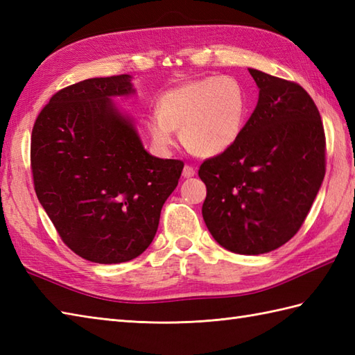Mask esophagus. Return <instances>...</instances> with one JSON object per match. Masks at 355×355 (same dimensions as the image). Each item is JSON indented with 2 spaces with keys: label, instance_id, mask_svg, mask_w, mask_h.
<instances>
[{
  "label": "esophagus",
  "instance_id": "esophagus-1",
  "mask_svg": "<svg viewBox=\"0 0 355 355\" xmlns=\"http://www.w3.org/2000/svg\"><path fill=\"white\" fill-rule=\"evenodd\" d=\"M193 175H195V169L192 168V166L186 164L184 168H183V177L184 178H189V177H193Z\"/></svg>",
  "mask_w": 355,
  "mask_h": 355
}]
</instances>
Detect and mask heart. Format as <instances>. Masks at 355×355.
Masks as SVG:
<instances>
[{
	"label": "heart",
	"mask_w": 355,
	"mask_h": 355,
	"mask_svg": "<svg viewBox=\"0 0 355 355\" xmlns=\"http://www.w3.org/2000/svg\"><path fill=\"white\" fill-rule=\"evenodd\" d=\"M248 99L244 87L232 76H207L184 82L158 97L157 114L146 128L158 148H169L173 131L183 145L201 157L230 149L244 130Z\"/></svg>",
	"instance_id": "heart-1"
}]
</instances>
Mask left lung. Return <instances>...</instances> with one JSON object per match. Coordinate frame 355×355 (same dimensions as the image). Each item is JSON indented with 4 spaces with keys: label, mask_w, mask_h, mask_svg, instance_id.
<instances>
[{
    "label": "left lung",
    "mask_w": 355,
    "mask_h": 355,
    "mask_svg": "<svg viewBox=\"0 0 355 355\" xmlns=\"http://www.w3.org/2000/svg\"><path fill=\"white\" fill-rule=\"evenodd\" d=\"M258 105L235 145L198 169L202 218L220 245L268 253L302 227L327 171V139L311 96L296 82L248 70Z\"/></svg>",
    "instance_id": "8db88e82"
}]
</instances>
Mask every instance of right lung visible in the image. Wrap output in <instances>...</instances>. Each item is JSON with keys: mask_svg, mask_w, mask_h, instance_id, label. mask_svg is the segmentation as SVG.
<instances>
[{"mask_svg": "<svg viewBox=\"0 0 355 355\" xmlns=\"http://www.w3.org/2000/svg\"><path fill=\"white\" fill-rule=\"evenodd\" d=\"M132 92L128 74L59 89L30 140L37 200L64 244L97 263L126 262L146 250L184 166L148 154L110 101Z\"/></svg>", "mask_w": 355, "mask_h": 355, "instance_id": "add662e5", "label": "right lung"}]
</instances>
